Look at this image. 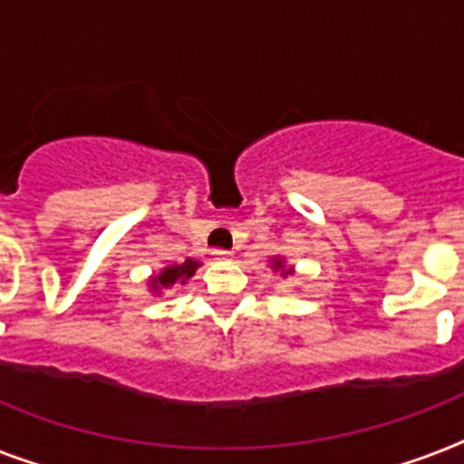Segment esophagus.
Segmentation results:
<instances>
[{
    "mask_svg": "<svg viewBox=\"0 0 464 464\" xmlns=\"http://www.w3.org/2000/svg\"><path fill=\"white\" fill-rule=\"evenodd\" d=\"M211 255H214V260H228L231 257V250H224V247H214L211 250Z\"/></svg>",
    "mask_w": 464,
    "mask_h": 464,
    "instance_id": "obj_1",
    "label": "esophagus"
}]
</instances>
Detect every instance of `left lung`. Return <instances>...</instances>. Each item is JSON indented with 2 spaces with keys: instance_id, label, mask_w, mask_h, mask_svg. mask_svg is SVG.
Wrapping results in <instances>:
<instances>
[{
  "instance_id": "8db88e82",
  "label": "left lung",
  "mask_w": 464,
  "mask_h": 464,
  "mask_svg": "<svg viewBox=\"0 0 464 464\" xmlns=\"http://www.w3.org/2000/svg\"><path fill=\"white\" fill-rule=\"evenodd\" d=\"M275 269H282V262L275 260ZM289 272H291V269H286V272H284V275H289Z\"/></svg>"
}]
</instances>
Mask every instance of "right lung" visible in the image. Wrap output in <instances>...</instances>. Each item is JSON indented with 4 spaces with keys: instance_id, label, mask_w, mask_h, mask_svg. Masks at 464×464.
Masks as SVG:
<instances>
[{
    "instance_id": "right-lung-1",
    "label": "right lung",
    "mask_w": 464,
    "mask_h": 464,
    "mask_svg": "<svg viewBox=\"0 0 464 464\" xmlns=\"http://www.w3.org/2000/svg\"><path fill=\"white\" fill-rule=\"evenodd\" d=\"M199 267V262L197 260H185L182 265H173V267H166L160 272L159 276H154L151 282H154V289H168V286H173V284H185L189 276L195 275V269Z\"/></svg>"
}]
</instances>
